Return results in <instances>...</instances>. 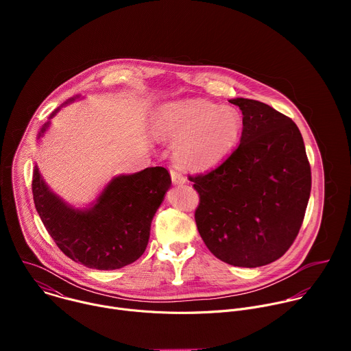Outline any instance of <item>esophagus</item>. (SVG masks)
Returning <instances> with one entry per match:
<instances>
[{
	"instance_id": "obj_1",
	"label": "esophagus",
	"mask_w": 351,
	"mask_h": 351,
	"mask_svg": "<svg viewBox=\"0 0 351 351\" xmlns=\"http://www.w3.org/2000/svg\"><path fill=\"white\" fill-rule=\"evenodd\" d=\"M171 178H172V182L175 183V184H183V183H186V176L182 173V172H179V171H176V169H171Z\"/></svg>"
}]
</instances>
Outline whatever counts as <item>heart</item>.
I'll return each mask as SVG.
<instances>
[{
	"label": "heart",
	"instance_id": "obj_1",
	"mask_svg": "<svg viewBox=\"0 0 351 351\" xmlns=\"http://www.w3.org/2000/svg\"><path fill=\"white\" fill-rule=\"evenodd\" d=\"M154 132L176 140V161L193 171H203L223 160L243 132L241 114L203 99H182L164 104L153 117Z\"/></svg>",
	"mask_w": 351,
	"mask_h": 351
}]
</instances>
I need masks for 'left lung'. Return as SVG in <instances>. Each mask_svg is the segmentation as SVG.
Returning a JSON list of instances; mask_svg holds the SVG:
<instances>
[{
    "instance_id": "obj_1",
    "label": "left lung",
    "mask_w": 351,
    "mask_h": 351,
    "mask_svg": "<svg viewBox=\"0 0 351 351\" xmlns=\"http://www.w3.org/2000/svg\"><path fill=\"white\" fill-rule=\"evenodd\" d=\"M243 114L234 152L215 169L190 175L199 195V236L221 261L256 268L280 258L302 228L311 168L297 125L272 107L233 98Z\"/></svg>"
}]
</instances>
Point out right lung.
Segmentation results:
<instances>
[{"label":"right lung","instance_id":"obj_1","mask_svg":"<svg viewBox=\"0 0 351 351\" xmlns=\"http://www.w3.org/2000/svg\"><path fill=\"white\" fill-rule=\"evenodd\" d=\"M48 125L43 126L38 138ZM169 186L165 168H145L114 178L91 208L76 210L48 189L34 167L32 191L36 210L61 252L87 268L111 271L141 257L153 217Z\"/></svg>","mask_w":351,"mask_h":351}]
</instances>
